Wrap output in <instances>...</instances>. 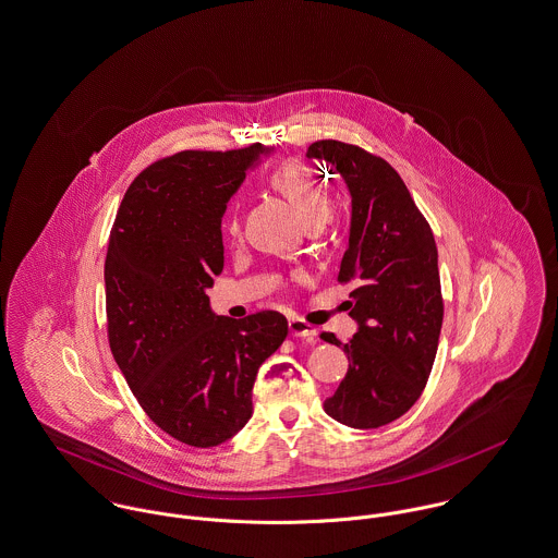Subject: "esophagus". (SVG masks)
I'll return each instance as SVG.
<instances>
[{
	"instance_id": "esophagus-1",
	"label": "esophagus",
	"mask_w": 558,
	"mask_h": 558,
	"mask_svg": "<svg viewBox=\"0 0 558 558\" xmlns=\"http://www.w3.org/2000/svg\"><path fill=\"white\" fill-rule=\"evenodd\" d=\"M289 333L293 336V338H304V340H314L316 338V329L306 323L304 318H300V316H293V318H289Z\"/></svg>"
}]
</instances>
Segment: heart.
Masks as SVG:
<instances>
[{
	"mask_svg": "<svg viewBox=\"0 0 558 558\" xmlns=\"http://www.w3.org/2000/svg\"><path fill=\"white\" fill-rule=\"evenodd\" d=\"M269 184L276 187L293 207V211L306 220L316 216H331V198L316 173L302 160H287L269 175ZM231 233L238 235V225H231Z\"/></svg>",
	"mask_w": 558,
	"mask_h": 558,
	"instance_id": "obj_1",
	"label": "heart"
}]
</instances>
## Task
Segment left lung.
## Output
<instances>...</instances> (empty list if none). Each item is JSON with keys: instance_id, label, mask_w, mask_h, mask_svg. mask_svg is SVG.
<instances>
[{"instance_id": "8db88e82", "label": "left lung", "mask_w": 558, "mask_h": 558, "mask_svg": "<svg viewBox=\"0 0 558 558\" xmlns=\"http://www.w3.org/2000/svg\"><path fill=\"white\" fill-rule=\"evenodd\" d=\"M306 156L331 165L351 192L338 280L353 284L347 308L357 333L349 344L320 333L349 355V372L325 400V413L351 428H380L417 402L433 371L442 325L433 229L383 158L331 138L312 143Z\"/></svg>"}]
</instances>
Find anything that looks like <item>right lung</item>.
Here are the masks:
<instances>
[{
    "mask_svg": "<svg viewBox=\"0 0 558 558\" xmlns=\"http://www.w3.org/2000/svg\"><path fill=\"white\" fill-rule=\"evenodd\" d=\"M271 149L180 151L124 194L107 260L109 344L149 420L192 447H216L252 415L260 364L289 333L280 312L229 318L209 306L222 271V216Z\"/></svg>",
    "mask_w": 558,
    "mask_h": 558,
    "instance_id": "obj_1",
    "label": "right lung"
}]
</instances>
